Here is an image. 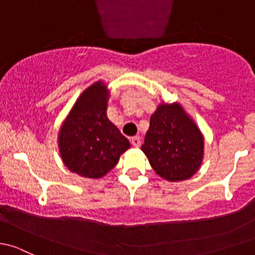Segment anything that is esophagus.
Wrapping results in <instances>:
<instances>
[{
	"mask_svg": "<svg viewBox=\"0 0 255 255\" xmlns=\"http://www.w3.org/2000/svg\"><path fill=\"white\" fill-rule=\"evenodd\" d=\"M131 143H132V146H135V147H140L141 138L138 137V136H133V137L131 138Z\"/></svg>",
	"mask_w": 255,
	"mask_h": 255,
	"instance_id": "34e87169",
	"label": "esophagus"
}]
</instances>
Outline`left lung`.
<instances>
[{"label":"left lung","instance_id":"left-lung-1","mask_svg":"<svg viewBox=\"0 0 255 255\" xmlns=\"http://www.w3.org/2000/svg\"><path fill=\"white\" fill-rule=\"evenodd\" d=\"M141 149L159 177L182 182L203 163L204 136L179 103H161L149 118Z\"/></svg>","mask_w":255,"mask_h":255}]
</instances>
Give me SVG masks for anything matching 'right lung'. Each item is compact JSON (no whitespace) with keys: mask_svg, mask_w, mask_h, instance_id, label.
<instances>
[{"mask_svg":"<svg viewBox=\"0 0 255 255\" xmlns=\"http://www.w3.org/2000/svg\"><path fill=\"white\" fill-rule=\"evenodd\" d=\"M109 89L103 81L82 92L59 131L62 162L72 173L104 177L118 164L130 142L107 117Z\"/></svg>","mask_w":255,"mask_h":255,"instance_id":"1","label":"right lung"}]
</instances>
